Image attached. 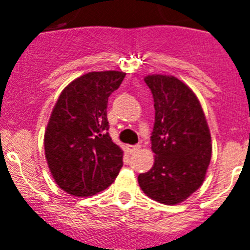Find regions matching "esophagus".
I'll return each mask as SVG.
<instances>
[{
    "instance_id": "obj_1",
    "label": "esophagus",
    "mask_w": 250,
    "mask_h": 250,
    "mask_svg": "<svg viewBox=\"0 0 250 250\" xmlns=\"http://www.w3.org/2000/svg\"><path fill=\"white\" fill-rule=\"evenodd\" d=\"M139 149H140V145H127V151H129L130 154L136 152Z\"/></svg>"
}]
</instances>
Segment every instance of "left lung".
<instances>
[{"label": "left lung", "instance_id": "obj_1", "mask_svg": "<svg viewBox=\"0 0 250 250\" xmlns=\"http://www.w3.org/2000/svg\"><path fill=\"white\" fill-rule=\"evenodd\" d=\"M154 99L151 149L155 161L138 176L141 190L167 205L182 203L203 184L211 158V138L202 105L174 76L144 79Z\"/></svg>", "mask_w": 250, "mask_h": 250}]
</instances>
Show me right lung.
Returning a JSON list of instances; mask_svg holds the SVG:
<instances>
[{"instance_id": "obj_1", "label": "right lung", "mask_w": 250, "mask_h": 250, "mask_svg": "<svg viewBox=\"0 0 250 250\" xmlns=\"http://www.w3.org/2000/svg\"><path fill=\"white\" fill-rule=\"evenodd\" d=\"M125 72H89L66 86L45 132V155L55 182L75 196L103 191L123 167V150L110 138L107 100Z\"/></svg>"}]
</instances>
